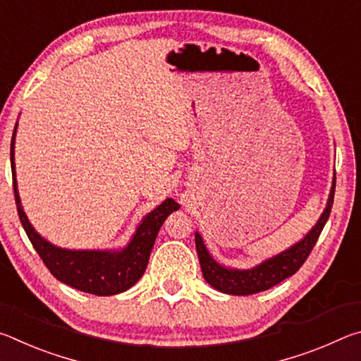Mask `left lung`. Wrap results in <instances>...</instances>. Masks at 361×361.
I'll return each mask as SVG.
<instances>
[{
  "label": "left lung",
  "mask_w": 361,
  "mask_h": 361,
  "mask_svg": "<svg viewBox=\"0 0 361 361\" xmlns=\"http://www.w3.org/2000/svg\"><path fill=\"white\" fill-rule=\"evenodd\" d=\"M334 188H336V175L333 176V186L329 191V197L325 210H323L319 221L310 229L304 239L299 240L288 250L279 253L272 258L262 261L261 264L252 269H229L212 258V255L207 250L205 243L200 237L199 232H195V250L199 255L200 269H202L204 279L209 282L213 288L223 291L226 295L235 296H247L255 295V293L266 291L272 288L274 285L282 282V280L291 277L293 274L299 271V267L304 264L307 256L312 252L317 240L322 234L323 228L329 218L334 199Z\"/></svg>",
  "instance_id": "1"
}]
</instances>
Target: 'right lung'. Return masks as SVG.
Returning <instances> with one entry per match:
<instances>
[{
    "instance_id": "obj_1",
    "label": "right lung",
    "mask_w": 361,
    "mask_h": 361,
    "mask_svg": "<svg viewBox=\"0 0 361 361\" xmlns=\"http://www.w3.org/2000/svg\"><path fill=\"white\" fill-rule=\"evenodd\" d=\"M17 122L12 132L11 142V169L14 180V197L19 212L20 223L25 229L33 248L41 256L42 262L51 274L60 282L73 286L79 291L90 293L97 296L118 295L135 285L146 271L149 255L157 232L170 213L178 210L180 205L173 199H166L148 213L138 224L130 242L122 250H66L52 245L51 242L38 234L28 221L22 209L20 195L17 191L16 164H14V143H16Z\"/></svg>"
}]
</instances>
